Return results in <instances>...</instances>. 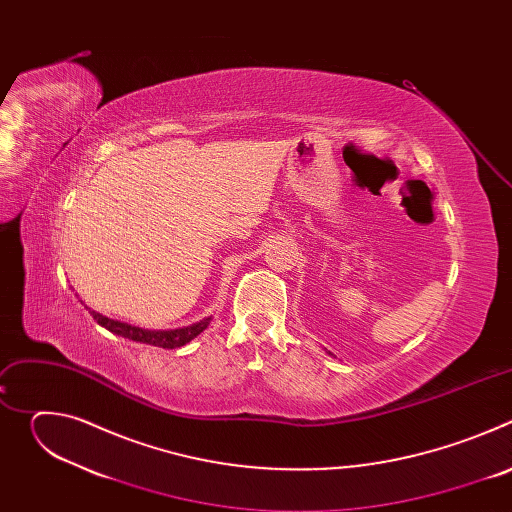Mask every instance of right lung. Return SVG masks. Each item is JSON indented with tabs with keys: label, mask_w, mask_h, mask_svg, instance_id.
<instances>
[{
	"label": "right lung",
	"mask_w": 512,
	"mask_h": 512,
	"mask_svg": "<svg viewBox=\"0 0 512 512\" xmlns=\"http://www.w3.org/2000/svg\"><path fill=\"white\" fill-rule=\"evenodd\" d=\"M93 318L97 320V324H101L103 328H107L109 332L117 334V336H123V338H129V340H135V342H143V344H152V346H160V348H178V346H184L188 344L192 338H196L208 324H210V318H204L192 326H186V328H178V330H143V328H137V326H129V324H123V322H117V320H111L107 316H101L97 312H91Z\"/></svg>",
	"instance_id": "obj_1"
}]
</instances>
